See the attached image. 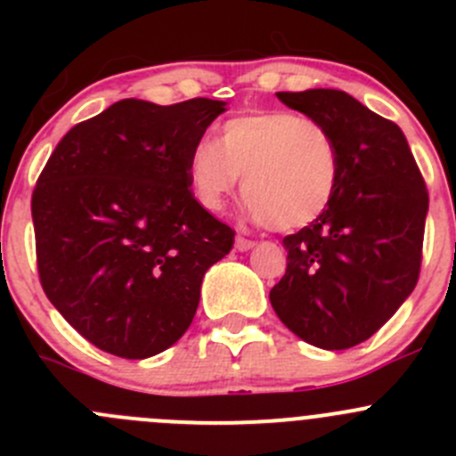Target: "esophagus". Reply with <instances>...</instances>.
I'll return each instance as SVG.
<instances>
[{"instance_id":"34e87169","label":"esophagus","mask_w":456,"mask_h":456,"mask_svg":"<svg viewBox=\"0 0 456 456\" xmlns=\"http://www.w3.org/2000/svg\"><path fill=\"white\" fill-rule=\"evenodd\" d=\"M254 247H256V242L249 240V238H242V236L236 238V249L238 251H249V249H254Z\"/></svg>"}]
</instances>
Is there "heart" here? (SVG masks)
<instances>
[{
  "instance_id": "obj_1",
  "label": "heart",
  "mask_w": 456,
  "mask_h": 456,
  "mask_svg": "<svg viewBox=\"0 0 456 456\" xmlns=\"http://www.w3.org/2000/svg\"><path fill=\"white\" fill-rule=\"evenodd\" d=\"M242 174L247 211L275 232L315 223L338 190L342 159L329 127L314 117L265 110L220 126L218 142L199 141L187 156L191 191L218 211Z\"/></svg>"
}]
</instances>
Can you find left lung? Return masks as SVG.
Returning <instances> with one entry per match:
<instances>
[{
	"label": "left lung",
	"mask_w": 456,
	"mask_h": 456,
	"mask_svg": "<svg viewBox=\"0 0 456 456\" xmlns=\"http://www.w3.org/2000/svg\"><path fill=\"white\" fill-rule=\"evenodd\" d=\"M278 99L329 127L342 174L329 209L282 240L287 273L269 300L297 338L344 351L377 333L419 280L426 183L403 132L346 92Z\"/></svg>",
	"instance_id": "left-lung-1"
}]
</instances>
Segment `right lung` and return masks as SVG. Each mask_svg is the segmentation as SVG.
Instances as JSON below:
<instances>
[{
    "instance_id": "1",
    "label": "right lung",
    "mask_w": 456,
    "mask_h": 456,
    "mask_svg": "<svg viewBox=\"0 0 456 456\" xmlns=\"http://www.w3.org/2000/svg\"><path fill=\"white\" fill-rule=\"evenodd\" d=\"M223 101L123 99L72 127L32 191L37 269L54 309L126 360L183 338L233 232L190 190L187 156Z\"/></svg>"
}]
</instances>
